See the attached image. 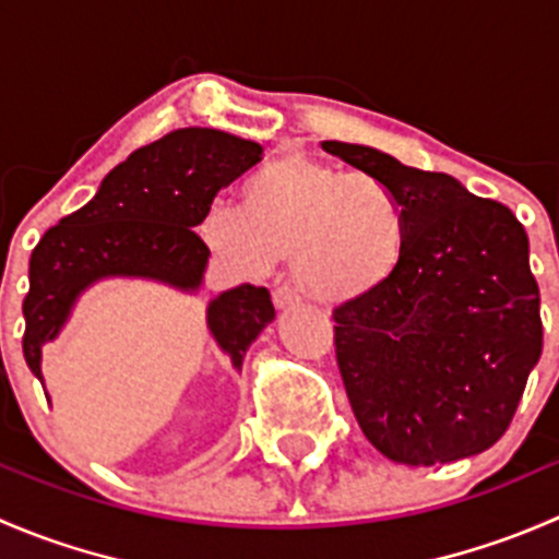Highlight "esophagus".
I'll list each match as a JSON object with an SVG mask.
<instances>
[{
  "label": "esophagus",
  "instance_id": "obj_1",
  "mask_svg": "<svg viewBox=\"0 0 559 559\" xmlns=\"http://www.w3.org/2000/svg\"><path fill=\"white\" fill-rule=\"evenodd\" d=\"M273 300L278 308H292V306H300L302 295L295 289V286H278L273 295Z\"/></svg>",
  "mask_w": 559,
  "mask_h": 559
}]
</instances>
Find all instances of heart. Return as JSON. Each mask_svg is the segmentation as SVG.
<instances>
[{
	"label": "heart",
	"mask_w": 559,
	"mask_h": 559,
	"mask_svg": "<svg viewBox=\"0 0 559 559\" xmlns=\"http://www.w3.org/2000/svg\"><path fill=\"white\" fill-rule=\"evenodd\" d=\"M200 238L248 275L295 262L300 284L326 302H354L394 281L408 246L400 197L365 173L284 154L243 186V211L213 202Z\"/></svg>",
	"instance_id": "obj_1"
}]
</instances>
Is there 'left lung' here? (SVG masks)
Masks as SVG:
<instances>
[{
    "label": "left lung",
    "instance_id": "1",
    "mask_svg": "<svg viewBox=\"0 0 559 559\" xmlns=\"http://www.w3.org/2000/svg\"><path fill=\"white\" fill-rule=\"evenodd\" d=\"M384 180L408 218L394 281L335 316V357L365 438L392 462L443 465L503 438L544 348L527 233L443 173L321 143Z\"/></svg>",
    "mask_w": 559,
    "mask_h": 559
}]
</instances>
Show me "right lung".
<instances>
[{
  "mask_svg": "<svg viewBox=\"0 0 559 559\" xmlns=\"http://www.w3.org/2000/svg\"><path fill=\"white\" fill-rule=\"evenodd\" d=\"M262 162V145L218 129H175L105 175L97 197L39 238L24 297V359L39 373V348L53 341L81 289L105 275H145L197 289L211 248L194 227L233 180ZM275 319L264 286L240 284L207 308L218 346L243 365L246 348Z\"/></svg>",
  "mask_w": 559,
  "mask_h": 559,
  "instance_id": "right-lung-1",
  "label": "right lung"
}]
</instances>
